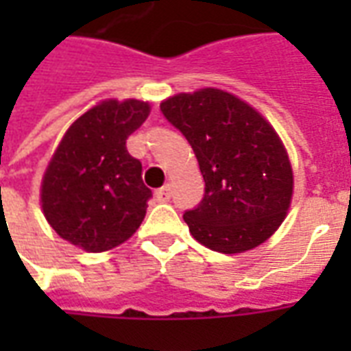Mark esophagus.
Segmentation results:
<instances>
[{
	"mask_svg": "<svg viewBox=\"0 0 351 351\" xmlns=\"http://www.w3.org/2000/svg\"><path fill=\"white\" fill-rule=\"evenodd\" d=\"M154 197H156V201H160V203H165V201L171 199V188H169V186L161 188V190H158L154 193Z\"/></svg>",
	"mask_w": 351,
	"mask_h": 351,
	"instance_id": "34e87169",
	"label": "esophagus"
}]
</instances>
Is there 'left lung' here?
I'll list each match as a JSON object with an SVG mask.
<instances>
[{"mask_svg":"<svg viewBox=\"0 0 351 351\" xmlns=\"http://www.w3.org/2000/svg\"><path fill=\"white\" fill-rule=\"evenodd\" d=\"M197 158L205 197L184 214L191 237L221 254H243L274 235L293 197V169L259 110L220 88L160 103Z\"/></svg>","mask_w":351,"mask_h":351,"instance_id":"left-lung-1","label":"left lung"}]
</instances>
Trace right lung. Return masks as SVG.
<instances>
[{"label": "right lung", "instance_id": "right-lung-1", "mask_svg": "<svg viewBox=\"0 0 351 351\" xmlns=\"http://www.w3.org/2000/svg\"><path fill=\"white\" fill-rule=\"evenodd\" d=\"M148 114V101L103 99L67 128L41 180L43 214L64 241L107 252L135 235L152 191L125 141Z\"/></svg>", "mask_w": 351, "mask_h": 351}]
</instances>
